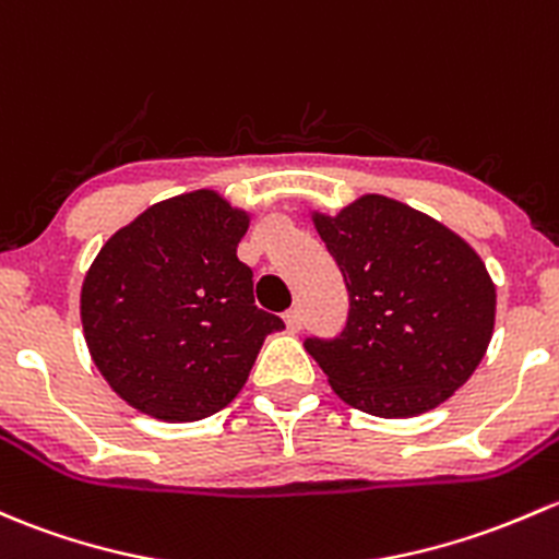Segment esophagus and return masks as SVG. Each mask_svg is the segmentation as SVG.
Listing matches in <instances>:
<instances>
[{
  "label": "esophagus",
  "instance_id": "1",
  "mask_svg": "<svg viewBox=\"0 0 559 559\" xmlns=\"http://www.w3.org/2000/svg\"><path fill=\"white\" fill-rule=\"evenodd\" d=\"M284 324H286V332H292V334H297L299 329H302V316H299L297 308L286 310V313H284Z\"/></svg>",
  "mask_w": 559,
  "mask_h": 559
}]
</instances>
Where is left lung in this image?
I'll return each instance as SVG.
<instances>
[{"instance_id": "1", "label": "left lung", "mask_w": 559, "mask_h": 559, "mask_svg": "<svg viewBox=\"0 0 559 559\" xmlns=\"http://www.w3.org/2000/svg\"><path fill=\"white\" fill-rule=\"evenodd\" d=\"M310 219L350 295L343 334L305 343L334 393L378 418L448 402L496 326V284L481 257L448 225L385 195Z\"/></svg>"}]
</instances>
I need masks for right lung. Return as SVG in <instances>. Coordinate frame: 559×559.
Here are the masks:
<instances>
[{"mask_svg": "<svg viewBox=\"0 0 559 559\" xmlns=\"http://www.w3.org/2000/svg\"><path fill=\"white\" fill-rule=\"evenodd\" d=\"M251 214L216 190L168 198L120 227L87 267L80 319L93 364L139 413L192 423L219 413L284 321L254 305L238 260Z\"/></svg>", "mask_w": 559, "mask_h": 559, "instance_id": "obj_1", "label": "right lung"}]
</instances>
